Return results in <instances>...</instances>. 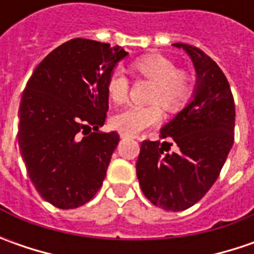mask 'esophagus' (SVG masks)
<instances>
[{
  "label": "esophagus",
  "instance_id": "34e87169",
  "mask_svg": "<svg viewBox=\"0 0 254 254\" xmlns=\"http://www.w3.org/2000/svg\"><path fill=\"white\" fill-rule=\"evenodd\" d=\"M120 137L122 138H138V137H135V135H131V134H128V132H120Z\"/></svg>",
  "mask_w": 254,
  "mask_h": 254
}]
</instances>
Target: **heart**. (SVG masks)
<instances>
[{"label": "heart", "mask_w": 254, "mask_h": 254, "mask_svg": "<svg viewBox=\"0 0 254 254\" xmlns=\"http://www.w3.org/2000/svg\"><path fill=\"white\" fill-rule=\"evenodd\" d=\"M132 67L138 76L155 83L151 102H158L165 110L177 112L190 99L192 79L187 73L180 72L177 64L168 58L162 55H147L137 59ZM106 89L112 102L123 103L127 99L130 82L123 70L116 69L109 76ZM160 104L127 106L113 116L112 126L123 132L137 134L161 122Z\"/></svg>", "instance_id": "1"}]
</instances>
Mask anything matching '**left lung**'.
Listing matches in <instances>:
<instances>
[{
	"label": "left lung",
	"mask_w": 254,
	"mask_h": 254,
	"mask_svg": "<svg viewBox=\"0 0 254 254\" xmlns=\"http://www.w3.org/2000/svg\"><path fill=\"white\" fill-rule=\"evenodd\" d=\"M182 48L193 62L196 86L193 99L161 128V138H172L177 152L164 144L142 141L135 164L142 193L152 205L180 212L190 208L219 177L235 140V100L229 82L215 61L199 48Z\"/></svg>",
	"instance_id": "left-lung-1"
}]
</instances>
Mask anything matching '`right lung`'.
Segmentation results:
<instances>
[{
	"label": "right lung",
	"mask_w": 254,
	"mask_h": 254,
	"mask_svg": "<svg viewBox=\"0 0 254 254\" xmlns=\"http://www.w3.org/2000/svg\"><path fill=\"white\" fill-rule=\"evenodd\" d=\"M127 55L74 38L48 55L26 83L18 127L22 160L41 196L59 209L82 206L102 187L120 141L116 131H99L109 110L106 84Z\"/></svg>",
	"instance_id": "right-lung-1"
}]
</instances>
